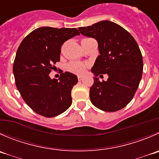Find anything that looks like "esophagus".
<instances>
[{
    "label": "esophagus",
    "mask_w": 159,
    "mask_h": 159,
    "mask_svg": "<svg viewBox=\"0 0 159 159\" xmlns=\"http://www.w3.org/2000/svg\"><path fill=\"white\" fill-rule=\"evenodd\" d=\"M78 81H82V80H83V77H82V76H78Z\"/></svg>",
    "instance_id": "esophagus-1"
}]
</instances>
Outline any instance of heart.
I'll return each mask as SVG.
<instances>
[{"label": "heart", "instance_id": "heart-1", "mask_svg": "<svg viewBox=\"0 0 159 159\" xmlns=\"http://www.w3.org/2000/svg\"><path fill=\"white\" fill-rule=\"evenodd\" d=\"M67 68L70 72L76 74V75H81L85 73L86 69H87V64L81 62L73 61V62H70L67 64Z\"/></svg>", "mask_w": 159, "mask_h": 159}]
</instances>
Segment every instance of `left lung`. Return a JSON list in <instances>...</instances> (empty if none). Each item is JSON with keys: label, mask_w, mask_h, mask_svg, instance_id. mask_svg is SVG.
I'll list each match as a JSON object with an SVG mask.
<instances>
[{"label": "left lung", "mask_w": 159, "mask_h": 159, "mask_svg": "<svg viewBox=\"0 0 159 159\" xmlns=\"http://www.w3.org/2000/svg\"><path fill=\"white\" fill-rule=\"evenodd\" d=\"M78 30L96 39L100 53L91 69L95 75L91 102L106 112L123 109L132 100L142 77L143 59L138 43L124 28L107 20ZM102 74L109 78L101 83L97 77Z\"/></svg>", "instance_id": "obj_1"}]
</instances>
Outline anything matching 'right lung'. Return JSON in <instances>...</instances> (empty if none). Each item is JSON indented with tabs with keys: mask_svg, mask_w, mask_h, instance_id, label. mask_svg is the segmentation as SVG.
<instances>
[{
	"mask_svg": "<svg viewBox=\"0 0 159 159\" xmlns=\"http://www.w3.org/2000/svg\"><path fill=\"white\" fill-rule=\"evenodd\" d=\"M80 35L75 28L40 27L20 44L13 65L15 84L26 104L36 113L53 117L65 112L72 103L71 90L78 78L70 72L58 79L49 74L60 61L61 46Z\"/></svg>",
	"mask_w": 159,
	"mask_h": 159,
	"instance_id": "right-lung-1",
	"label": "right lung"
}]
</instances>
